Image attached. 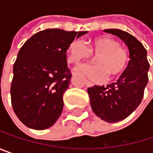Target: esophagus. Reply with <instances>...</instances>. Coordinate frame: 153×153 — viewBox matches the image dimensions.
<instances>
[{"mask_svg":"<svg viewBox=\"0 0 153 153\" xmlns=\"http://www.w3.org/2000/svg\"><path fill=\"white\" fill-rule=\"evenodd\" d=\"M85 84H86L87 87H93V86H94V84H93L92 82L88 81V80H86V81H85Z\"/></svg>","mask_w":153,"mask_h":153,"instance_id":"esophagus-1","label":"esophagus"}]
</instances>
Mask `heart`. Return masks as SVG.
Masks as SVG:
<instances>
[{
    "mask_svg": "<svg viewBox=\"0 0 153 153\" xmlns=\"http://www.w3.org/2000/svg\"><path fill=\"white\" fill-rule=\"evenodd\" d=\"M96 56L97 65H88L78 67L79 71L90 79L103 81L118 79L126 71L128 62V51L120 45L112 37L103 35L88 42V47L79 40H74L67 47V58L70 64L79 65L82 61Z\"/></svg>",
    "mask_w": 153,
    "mask_h": 153,
    "instance_id": "1",
    "label": "heart"
}]
</instances>
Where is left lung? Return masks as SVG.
I'll return each instance as SVG.
<instances>
[{
  "label": "left lung",
  "mask_w": 153,
  "mask_h": 153,
  "mask_svg": "<svg viewBox=\"0 0 153 153\" xmlns=\"http://www.w3.org/2000/svg\"><path fill=\"white\" fill-rule=\"evenodd\" d=\"M105 31L126 43L130 57L126 71L116 82L88 88L93 111L103 120L113 123L128 117L141 104L148 83L150 64L145 48L136 37L119 29Z\"/></svg>",
  "instance_id": "left-lung-1"
}]
</instances>
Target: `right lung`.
Listing matches in <instances>:
<instances>
[{
  "instance_id": "add662e5",
  "label": "right lung",
  "mask_w": 153,
  "mask_h": 153,
  "mask_svg": "<svg viewBox=\"0 0 153 153\" xmlns=\"http://www.w3.org/2000/svg\"><path fill=\"white\" fill-rule=\"evenodd\" d=\"M87 31L46 29L33 34L21 47L13 66L11 105L28 128H48L60 117L63 95L70 85L67 47Z\"/></svg>"
}]
</instances>
